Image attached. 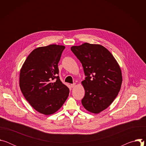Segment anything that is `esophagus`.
<instances>
[{"label":"esophagus","mask_w":146,"mask_h":146,"mask_svg":"<svg viewBox=\"0 0 146 146\" xmlns=\"http://www.w3.org/2000/svg\"><path fill=\"white\" fill-rule=\"evenodd\" d=\"M75 86H76V83H73V84H72L70 85V86H71L72 88H73Z\"/></svg>","instance_id":"esophagus-1"}]
</instances>
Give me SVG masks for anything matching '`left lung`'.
Returning a JSON list of instances; mask_svg holds the SVG:
<instances>
[{
    "label": "left lung",
    "instance_id": "1",
    "mask_svg": "<svg viewBox=\"0 0 146 146\" xmlns=\"http://www.w3.org/2000/svg\"><path fill=\"white\" fill-rule=\"evenodd\" d=\"M70 49L81 62L86 76L81 82L85 90L82 105L88 111L98 114L118 94L122 81L121 68L111 53L102 45L85 43Z\"/></svg>",
    "mask_w": 146,
    "mask_h": 146
}]
</instances>
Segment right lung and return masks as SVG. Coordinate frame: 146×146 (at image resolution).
Wrapping results in <instances>:
<instances>
[{"instance_id":"right-lung-1","label":"right lung","mask_w":146,"mask_h":146,"mask_svg":"<svg viewBox=\"0 0 146 146\" xmlns=\"http://www.w3.org/2000/svg\"><path fill=\"white\" fill-rule=\"evenodd\" d=\"M65 48L56 44L36 48L20 70L21 91L31 106L44 115L57 111L69 94V89L58 76V64Z\"/></svg>"}]
</instances>
